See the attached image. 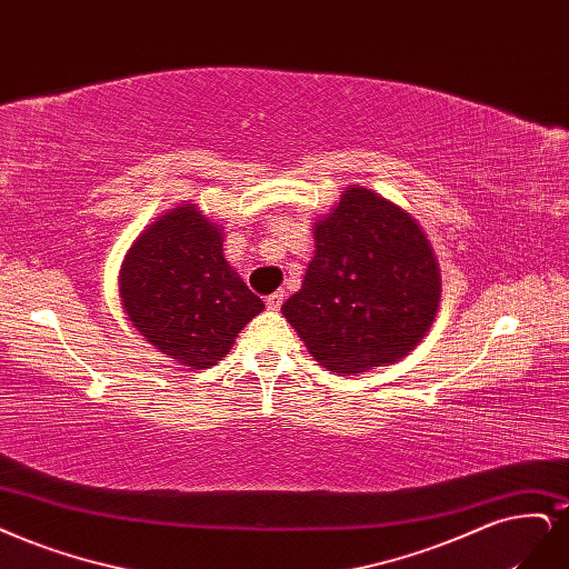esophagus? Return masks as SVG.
<instances>
[{
	"mask_svg": "<svg viewBox=\"0 0 569 569\" xmlns=\"http://www.w3.org/2000/svg\"><path fill=\"white\" fill-rule=\"evenodd\" d=\"M282 301H284V293H282V291H276V293H270V297L266 299V308H268V310H280Z\"/></svg>",
	"mask_w": 569,
	"mask_h": 569,
	"instance_id": "34e87169",
	"label": "esophagus"
}]
</instances>
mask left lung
I'll return each instance as SVG.
<instances>
[{
  "label": "left lung",
  "instance_id": "1",
  "mask_svg": "<svg viewBox=\"0 0 569 569\" xmlns=\"http://www.w3.org/2000/svg\"><path fill=\"white\" fill-rule=\"evenodd\" d=\"M440 301V268L421 226L367 188H348L316 223V257L282 316L322 367L362 375L405 358Z\"/></svg>",
  "mask_w": 569,
  "mask_h": 569
}]
</instances>
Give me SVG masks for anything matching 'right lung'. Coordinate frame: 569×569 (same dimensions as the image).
Instances as JSON below:
<instances>
[{
    "label": "right lung",
    "instance_id": "add662e5",
    "mask_svg": "<svg viewBox=\"0 0 569 569\" xmlns=\"http://www.w3.org/2000/svg\"><path fill=\"white\" fill-rule=\"evenodd\" d=\"M122 303L131 325L192 369L217 365L263 301L223 259V232L194 204L176 207L129 249Z\"/></svg>",
    "mask_w": 569,
    "mask_h": 569
}]
</instances>
